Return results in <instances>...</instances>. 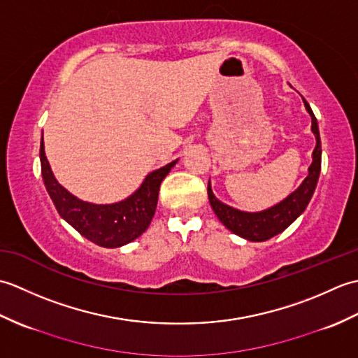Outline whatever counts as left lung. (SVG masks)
<instances>
[{"mask_svg":"<svg viewBox=\"0 0 358 358\" xmlns=\"http://www.w3.org/2000/svg\"><path fill=\"white\" fill-rule=\"evenodd\" d=\"M303 103H305V108L309 112L310 120H313V126H310V129H313V132L315 135L317 144L313 152V163L309 166L308 177L303 180V183L299 186L296 191L286 196L283 201H280L275 206L266 210L243 212L227 206V204L215 199V195L210 189V181L208 183L209 203L220 222H222L231 232L237 234L240 237L249 241H266L275 237L277 234L283 232L289 224L294 223L295 220L303 214V210L306 209L308 203L313 199V194L315 191L318 181V175H320L322 169V141L314 112L310 109V106L308 104L305 98H303Z\"/></svg>","mask_w":358,"mask_h":358,"instance_id":"1","label":"left lung"}]
</instances>
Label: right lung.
Returning <instances> with one entry per match:
<instances>
[{
	"instance_id": "1",
	"label": "right lung",
	"mask_w": 358,
	"mask_h": 358,
	"mask_svg": "<svg viewBox=\"0 0 358 358\" xmlns=\"http://www.w3.org/2000/svg\"><path fill=\"white\" fill-rule=\"evenodd\" d=\"M40 159L44 186L58 214L83 237L103 248L124 246L148 229L157 209L159 185L178 162L175 159L150 172L143 185L126 200L112 204H94L77 199L58 183L45 158L43 140Z\"/></svg>"
}]
</instances>
